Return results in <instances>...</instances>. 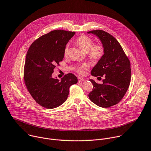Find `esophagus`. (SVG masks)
I'll return each instance as SVG.
<instances>
[{"mask_svg":"<svg viewBox=\"0 0 151 151\" xmlns=\"http://www.w3.org/2000/svg\"><path fill=\"white\" fill-rule=\"evenodd\" d=\"M78 81H79V82H81V81H84V80H85V79H84V78H82V77H78Z\"/></svg>","mask_w":151,"mask_h":151,"instance_id":"obj_1","label":"esophagus"}]
</instances>
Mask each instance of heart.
Segmentation results:
<instances>
[{
	"mask_svg": "<svg viewBox=\"0 0 151 151\" xmlns=\"http://www.w3.org/2000/svg\"><path fill=\"white\" fill-rule=\"evenodd\" d=\"M76 44L85 52H87L88 57L93 60L100 59L104 53V48L101 45H93L94 42L92 39L87 36L82 35L76 40ZM69 46L67 45L65 47L64 53L67 56L68 53ZM88 68V64H83L76 68V71L80 75L84 74V71Z\"/></svg>",
	"mask_w": 151,
	"mask_h": 151,
	"instance_id": "b5f03b06",
	"label": "heart"
}]
</instances>
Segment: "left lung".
I'll use <instances>...</instances> for the list:
<instances>
[{"label": "left lung", "mask_w": 151, "mask_h": 151, "mask_svg": "<svg viewBox=\"0 0 151 151\" xmlns=\"http://www.w3.org/2000/svg\"><path fill=\"white\" fill-rule=\"evenodd\" d=\"M87 33L96 36L104 48V55L92 70L91 74L105 77L102 84L90 80L93 87L88 98L98 106L108 108L118 104L127 92L131 79L130 63L122 46L110 34L100 29Z\"/></svg>", "instance_id": "1"}]
</instances>
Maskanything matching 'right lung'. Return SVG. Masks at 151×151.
Instances as JSON below:
<instances>
[{
	"mask_svg": "<svg viewBox=\"0 0 151 151\" xmlns=\"http://www.w3.org/2000/svg\"><path fill=\"white\" fill-rule=\"evenodd\" d=\"M75 32L56 29L45 35L30 46L24 70L29 93L41 106L53 109L68 98L70 87L78 82L76 76L67 74L59 80L52 78L53 70L62 61L64 49Z\"/></svg>",
	"mask_w": 151,
	"mask_h": 151,
	"instance_id": "obj_1",
	"label": "right lung"
}]
</instances>
